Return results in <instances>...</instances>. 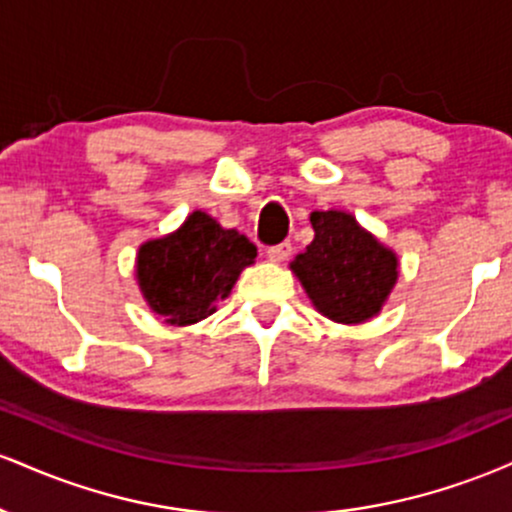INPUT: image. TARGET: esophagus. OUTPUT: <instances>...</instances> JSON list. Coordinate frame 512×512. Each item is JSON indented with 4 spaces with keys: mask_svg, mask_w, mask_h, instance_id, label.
<instances>
[{
    "mask_svg": "<svg viewBox=\"0 0 512 512\" xmlns=\"http://www.w3.org/2000/svg\"><path fill=\"white\" fill-rule=\"evenodd\" d=\"M289 255H291V243L274 245V248L267 250V257H269V260H272V262H276V264H281V262L289 260Z\"/></svg>",
    "mask_w": 512,
    "mask_h": 512,
    "instance_id": "obj_1",
    "label": "esophagus"
}]
</instances>
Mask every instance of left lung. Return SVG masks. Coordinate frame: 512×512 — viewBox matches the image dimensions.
<instances>
[{
  "instance_id": "1",
  "label": "left lung",
  "mask_w": 512,
  "mask_h": 512,
  "mask_svg": "<svg viewBox=\"0 0 512 512\" xmlns=\"http://www.w3.org/2000/svg\"><path fill=\"white\" fill-rule=\"evenodd\" d=\"M310 223L313 243L289 264L310 303L339 325L373 320L399 279L397 252L380 243L349 211H313Z\"/></svg>"
}]
</instances>
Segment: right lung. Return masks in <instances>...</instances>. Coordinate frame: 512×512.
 I'll return each instance as SVG.
<instances>
[{"instance_id":"1","label":"right lung","mask_w":512,"mask_h":512,"mask_svg":"<svg viewBox=\"0 0 512 512\" xmlns=\"http://www.w3.org/2000/svg\"><path fill=\"white\" fill-rule=\"evenodd\" d=\"M255 257L243 233L197 209L173 233L139 245L134 274L146 305L166 325L187 327L216 313Z\"/></svg>"}]
</instances>
